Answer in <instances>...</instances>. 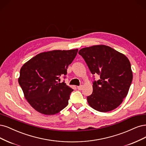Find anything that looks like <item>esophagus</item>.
<instances>
[{
	"label": "esophagus",
	"instance_id": "esophagus-1",
	"mask_svg": "<svg viewBox=\"0 0 146 146\" xmlns=\"http://www.w3.org/2000/svg\"><path fill=\"white\" fill-rule=\"evenodd\" d=\"M77 89L78 90H82L83 89V86L82 85H81V86H77Z\"/></svg>",
	"mask_w": 146,
	"mask_h": 146
}]
</instances>
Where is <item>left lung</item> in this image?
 I'll return each mask as SVG.
<instances>
[{
    "label": "left lung",
    "instance_id": "obj_1",
    "mask_svg": "<svg viewBox=\"0 0 146 146\" xmlns=\"http://www.w3.org/2000/svg\"><path fill=\"white\" fill-rule=\"evenodd\" d=\"M78 54L84 59L91 73L100 77L93 83V92L87 97L89 105L102 112L118 108L127 96L133 79L127 57L103 44L82 48Z\"/></svg>",
    "mask_w": 146,
    "mask_h": 146
}]
</instances>
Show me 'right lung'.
Wrapping results in <instances>:
<instances>
[{"instance_id":"obj_1","label":"right lung","mask_w":146,"mask_h":146,"mask_svg":"<svg viewBox=\"0 0 146 146\" xmlns=\"http://www.w3.org/2000/svg\"><path fill=\"white\" fill-rule=\"evenodd\" d=\"M78 52V49L40 53L22 66L18 82L24 97L38 112L52 115L67 106L73 89L58 83Z\"/></svg>"}]
</instances>
